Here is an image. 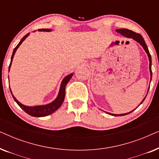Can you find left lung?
Listing matches in <instances>:
<instances>
[{"mask_svg": "<svg viewBox=\"0 0 159 159\" xmlns=\"http://www.w3.org/2000/svg\"><path fill=\"white\" fill-rule=\"evenodd\" d=\"M116 31L117 32H119V33H120L121 35L126 37V38H132L134 40H135L136 42H138V43H140V44L142 45V47L143 48V49L145 50V51L146 52V53L148 54V59H149V69H150V73H151V81L152 80V70H151V54L149 53V51H148V48L146 44H145V42L144 40V39L142 37V35L138 33H136V32H134L133 31H132V30H129L127 29H117ZM150 88V87H149ZM149 88L148 90H148H149ZM148 94V93H147ZM147 95H145V97L143 98V100L141 102L140 104L143 103V101H144V100L145 99V98H146ZM139 105V106H140ZM134 110H132V111L130 112H128V113H126V114H111V113H108V112H106L109 115H111V116H125V115H127V114H129L130 113H132L133 111Z\"/></svg>", "mask_w": 159, "mask_h": 159, "instance_id": "obj_1", "label": "left lung"}]
</instances>
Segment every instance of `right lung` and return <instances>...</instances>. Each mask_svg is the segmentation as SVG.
<instances>
[{"mask_svg":"<svg viewBox=\"0 0 159 159\" xmlns=\"http://www.w3.org/2000/svg\"><path fill=\"white\" fill-rule=\"evenodd\" d=\"M38 31L40 32H51V30L50 29H39ZM30 33H28L26 34L25 37H23V38L20 40V42L19 43V44L16 45V47L14 49V51H13L12 56H11V63L9 65V67H8V71L10 70V67L11 66V63L13 61V58H14V56L15 53H16V50L19 47L24 40H25L26 38L29 36ZM73 76V73L70 74V75H67L66 77H65L64 78V80H62L61 84L60 86V89H59V92H58V96L54 100L53 102L50 103L48 104H46V105H42V106H27L25 105H23L22 103H21L19 101H17L16 98L14 96V95L12 94L11 90L10 88V91L11 93L13 98L14 99V101L16 102V103L20 106L21 108L25 111L30 116H34V117H43V116H46L48 115H50L51 114H53L54 111H56L58 108H60V106H61V104L63 103V102L64 101V97H65V88H66V84L68 83L69 80L71 78V77Z\"/></svg>","mask_w":159,"mask_h":159,"instance_id":"add662e5","label":"right lung"}]
</instances>
